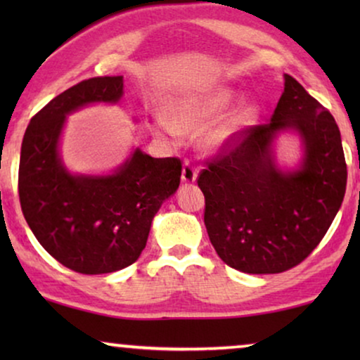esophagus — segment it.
<instances>
[{
  "label": "esophagus",
  "instance_id": "esophagus-1",
  "mask_svg": "<svg viewBox=\"0 0 360 360\" xmlns=\"http://www.w3.org/2000/svg\"><path fill=\"white\" fill-rule=\"evenodd\" d=\"M196 175H198L196 167L191 164L190 160H185L184 169H181V181H185V184H193L196 180Z\"/></svg>",
  "mask_w": 360,
  "mask_h": 360
}]
</instances>
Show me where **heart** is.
Here are the masks:
<instances>
[{
    "mask_svg": "<svg viewBox=\"0 0 360 360\" xmlns=\"http://www.w3.org/2000/svg\"><path fill=\"white\" fill-rule=\"evenodd\" d=\"M233 100L234 91L229 88H216L200 95L181 98L167 111L169 122L165 124V129L170 134L198 129L223 115ZM255 115H257V106L252 101L239 103L229 115L205 131L201 142L210 150L226 149L254 121Z\"/></svg>",
    "mask_w": 360,
    "mask_h": 360,
    "instance_id": "heart-1",
    "label": "heart"
}]
</instances>
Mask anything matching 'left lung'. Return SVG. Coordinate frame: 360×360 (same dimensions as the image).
Returning <instances> with one entry per match:
<instances>
[{"label": "left lung", "instance_id": "8db88e82", "mask_svg": "<svg viewBox=\"0 0 360 360\" xmlns=\"http://www.w3.org/2000/svg\"><path fill=\"white\" fill-rule=\"evenodd\" d=\"M292 129L302 139L300 169L282 172L271 142ZM200 172L205 226L224 264L245 274H280L303 262L341 208L347 184L341 132L331 112L293 77L270 122L244 129Z\"/></svg>", "mask_w": 360, "mask_h": 360}]
</instances>
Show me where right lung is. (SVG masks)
<instances>
[{
	"label": "right lung",
	"mask_w": 360,
	"mask_h": 360,
	"mask_svg": "<svg viewBox=\"0 0 360 360\" xmlns=\"http://www.w3.org/2000/svg\"><path fill=\"white\" fill-rule=\"evenodd\" d=\"M121 96V75L88 78L49 101L24 132L18 176L22 214L39 244L78 274L134 264L155 213L180 185V159H154L139 149L111 175H72L63 167L58 141L67 115Z\"/></svg>",
	"instance_id": "1"
}]
</instances>
